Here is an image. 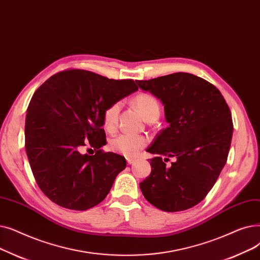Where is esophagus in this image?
<instances>
[{
    "instance_id": "esophagus-1",
    "label": "esophagus",
    "mask_w": 260,
    "mask_h": 260,
    "mask_svg": "<svg viewBox=\"0 0 260 260\" xmlns=\"http://www.w3.org/2000/svg\"><path fill=\"white\" fill-rule=\"evenodd\" d=\"M126 160H127V164H128V165H131V164L134 162V158L127 157V158H126Z\"/></svg>"
}]
</instances>
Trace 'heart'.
Returning a JSON list of instances; mask_svg holds the SVG:
<instances>
[{
  "label": "heart",
  "mask_w": 260,
  "mask_h": 260,
  "mask_svg": "<svg viewBox=\"0 0 260 260\" xmlns=\"http://www.w3.org/2000/svg\"><path fill=\"white\" fill-rule=\"evenodd\" d=\"M142 112L143 116L149 120L159 115V105L156 98L149 93H140L133 100ZM120 102H114L105 108L103 112V125L104 128L113 132L118 123V117L120 112ZM148 144V139L144 135H137L131 133H121L116 138L112 139L109 143L110 149L113 152L122 154L125 156H134L140 150Z\"/></svg>",
  "instance_id": "b5f03b06"
}]
</instances>
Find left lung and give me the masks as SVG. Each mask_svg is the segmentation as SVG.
I'll return each instance as SVG.
<instances>
[{
	"instance_id": "1",
	"label": "left lung",
	"mask_w": 260,
	"mask_h": 260,
	"mask_svg": "<svg viewBox=\"0 0 260 260\" xmlns=\"http://www.w3.org/2000/svg\"><path fill=\"white\" fill-rule=\"evenodd\" d=\"M164 105L169 126L147 151L151 174L140 183L145 199L164 212H181L200 203L224 167L233 135L231 110L214 84L189 73L137 80ZM177 160L166 167L161 155Z\"/></svg>"
}]
</instances>
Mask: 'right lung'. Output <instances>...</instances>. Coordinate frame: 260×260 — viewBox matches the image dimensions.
<instances>
[{
  "label": "right lung",
  "mask_w": 260,
  "mask_h": 260,
  "mask_svg": "<svg viewBox=\"0 0 260 260\" xmlns=\"http://www.w3.org/2000/svg\"><path fill=\"white\" fill-rule=\"evenodd\" d=\"M137 90L132 79L69 69L34 93L25 120V149L35 180L49 200L86 211L107 197L127 163L123 156L102 149L107 143L103 112ZM86 144L94 148V156L81 154Z\"/></svg>",
  "instance_id": "add662e5"
}]
</instances>
